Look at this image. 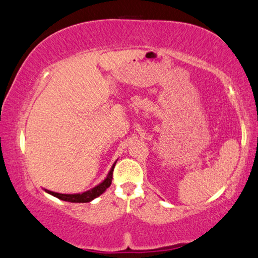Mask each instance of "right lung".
Returning a JSON list of instances; mask_svg holds the SVG:
<instances>
[{
	"label": "right lung",
	"mask_w": 258,
	"mask_h": 258,
	"mask_svg": "<svg viewBox=\"0 0 258 258\" xmlns=\"http://www.w3.org/2000/svg\"><path fill=\"white\" fill-rule=\"evenodd\" d=\"M117 161V160H116ZM116 161L114 162L112 168L109 169L108 174H107L106 179L100 182L96 187H93L92 189L88 190L85 192H78V194H60V192H55V191H50V190L45 189V191L49 195L54 196L58 198L61 201H66V202H70V203H89V202L93 201L94 198H97L101 195L102 192L106 191V189L112 184V179H113V169L115 167Z\"/></svg>",
	"instance_id": "1"
}]
</instances>
